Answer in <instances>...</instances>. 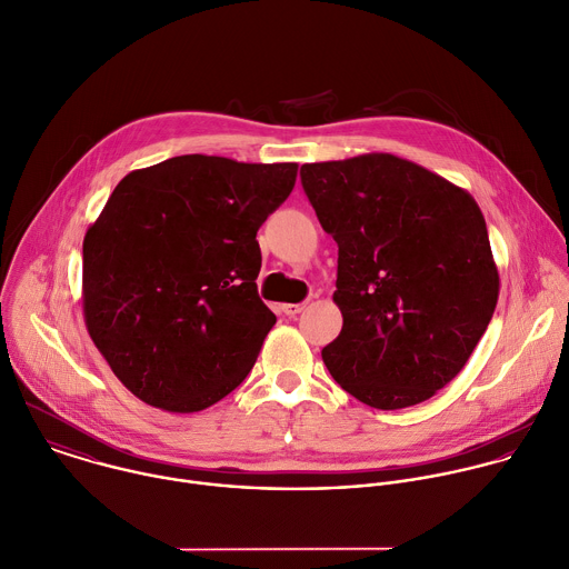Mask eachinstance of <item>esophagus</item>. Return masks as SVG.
Wrapping results in <instances>:
<instances>
[{
    "instance_id": "1",
    "label": "esophagus",
    "mask_w": 569,
    "mask_h": 569,
    "mask_svg": "<svg viewBox=\"0 0 569 569\" xmlns=\"http://www.w3.org/2000/svg\"><path fill=\"white\" fill-rule=\"evenodd\" d=\"M306 310V303H286L283 306V312L288 315V317H297V315H301Z\"/></svg>"
}]
</instances>
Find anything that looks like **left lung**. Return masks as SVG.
<instances>
[{
  "instance_id": "1",
  "label": "left lung",
  "mask_w": 569,
  "mask_h": 569,
  "mask_svg": "<svg viewBox=\"0 0 569 569\" xmlns=\"http://www.w3.org/2000/svg\"><path fill=\"white\" fill-rule=\"evenodd\" d=\"M339 246L341 335L321 357L361 403L428 401L468 363L499 301V270L475 197L390 152L301 166Z\"/></svg>"
}]
</instances>
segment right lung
Listing matches in <instances>:
<instances>
[{"label": "right lung", "instance_id": "right-lung-1", "mask_svg": "<svg viewBox=\"0 0 569 569\" xmlns=\"http://www.w3.org/2000/svg\"><path fill=\"white\" fill-rule=\"evenodd\" d=\"M297 163L181 154L128 172L83 237L88 335L143 403L190 415L230 395L277 323L257 230Z\"/></svg>", "mask_w": 569, "mask_h": 569}]
</instances>
